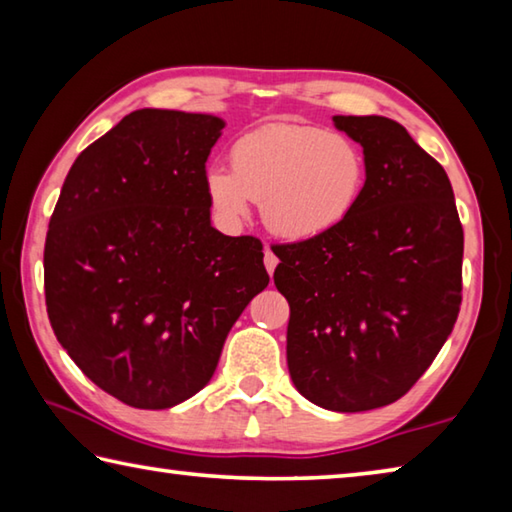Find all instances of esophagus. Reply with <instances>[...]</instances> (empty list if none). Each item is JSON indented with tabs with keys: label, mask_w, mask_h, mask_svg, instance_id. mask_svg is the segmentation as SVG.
Wrapping results in <instances>:
<instances>
[{
	"label": "esophagus",
	"mask_w": 512,
	"mask_h": 512,
	"mask_svg": "<svg viewBox=\"0 0 512 512\" xmlns=\"http://www.w3.org/2000/svg\"><path fill=\"white\" fill-rule=\"evenodd\" d=\"M264 266H266V271H268V275H273V271H275V266H277V257L273 255V250L271 248H264Z\"/></svg>",
	"instance_id": "1"
}]
</instances>
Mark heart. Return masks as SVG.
<instances>
[{
  "instance_id": "b5f03b06",
  "label": "heart",
  "mask_w": 512,
  "mask_h": 512,
  "mask_svg": "<svg viewBox=\"0 0 512 512\" xmlns=\"http://www.w3.org/2000/svg\"><path fill=\"white\" fill-rule=\"evenodd\" d=\"M366 158L350 137L318 126L268 124L239 137L230 169L205 171V196L225 228L250 214V201L275 237L309 241L332 232L359 205Z\"/></svg>"
}]
</instances>
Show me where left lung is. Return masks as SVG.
Wrapping results in <instances>:
<instances>
[{
  "label": "left lung",
  "mask_w": 512,
  "mask_h": 512,
  "mask_svg": "<svg viewBox=\"0 0 512 512\" xmlns=\"http://www.w3.org/2000/svg\"><path fill=\"white\" fill-rule=\"evenodd\" d=\"M368 176L339 228L277 246L273 280L291 307L289 375L327 411L393 404L452 334L463 289V225L445 169L388 117L336 115Z\"/></svg>",
  "instance_id": "obj_1"
}]
</instances>
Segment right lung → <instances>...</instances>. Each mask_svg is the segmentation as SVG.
Masks as SVG:
<instances>
[{
    "mask_svg": "<svg viewBox=\"0 0 512 512\" xmlns=\"http://www.w3.org/2000/svg\"><path fill=\"white\" fill-rule=\"evenodd\" d=\"M225 121L142 108L69 169L45 241L47 314L101 391L171 409L212 379L266 289L262 244L212 228L205 162Z\"/></svg>",
    "mask_w": 512,
    "mask_h": 512,
    "instance_id": "add662e5",
    "label": "right lung"
}]
</instances>
